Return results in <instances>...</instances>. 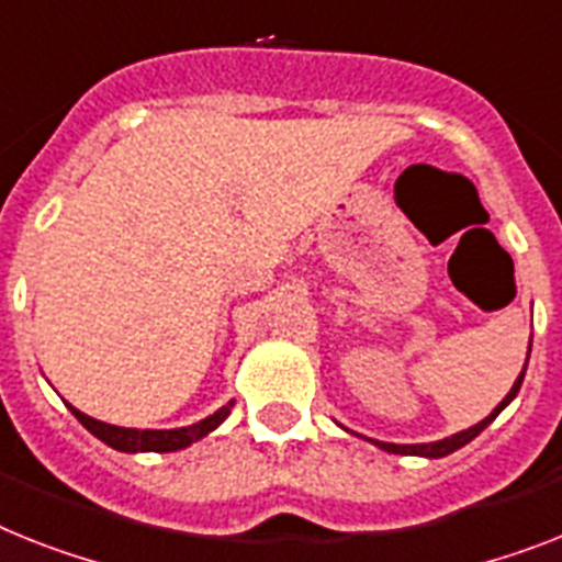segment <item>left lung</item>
Instances as JSON below:
<instances>
[{"label": "left lung", "instance_id": "8db88e82", "mask_svg": "<svg viewBox=\"0 0 562 562\" xmlns=\"http://www.w3.org/2000/svg\"><path fill=\"white\" fill-rule=\"evenodd\" d=\"M528 353H531V345H528ZM526 364H528V361H526ZM522 379H526V368H522V373L517 375V382H514V387H512V391H508V396H505L503 402H499V405L494 407V411H491L488 416H485V419L476 422L474 428L459 430V434H453V437H445V439H439V442H422V445H393V442H375V439H370V442L379 445V448H382V451H387V453H405V457H428V459L448 457V453L459 451V448H462V445H468V442H471V439H474V437H480L482 430L488 428L491 422L497 419L499 411H503L505 405H512V398L517 396V393H520Z\"/></svg>", "mask_w": 562, "mask_h": 562}]
</instances>
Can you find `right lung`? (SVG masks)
Here are the masks:
<instances>
[{"label": "right lung", "instance_id": "right-lung-1", "mask_svg": "<svg viewBox=\"0 0 562 562\" xmlns=\"http://www.w3.org/2000/svg\"><path fill=\"white\" fill-rule=\"evenodd\" d=\"M232 405H235V402H226L221 411H215V414L206 416V419L194 422V425H187V428H171V430L117 428V425H105V422H100V419H91V416H86L74 405H68V407H71V414L77 416V419H80L82 425H86V428L91 430L97 439H100V442H105L109 448H114V451L169 453V451H180V448H189L192 442H198V439H203L206 434H212V430H215L217 425H221V422L232 414Z\"/></svg>", "mask_w": 562, "mask_h": 562}]
</instances>
